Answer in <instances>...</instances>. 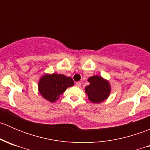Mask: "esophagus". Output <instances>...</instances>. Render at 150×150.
<instances>
[{
    "label": "esophagus",
    "mask_w": 150,
    "mask_h": 150,
    "mask_svg": "<svg viewBox=\"0 0 150 150\" xmlns=\"http://www.w3.org/2000/svg\"><path fill=\"white\" fill-rule=\"evenodd\" d=\"M75 86H76L77 87H80V86H81V83L80 82H76V83H75Z\"/></svg>",
    "instance_id": "1"
}]
</instances>
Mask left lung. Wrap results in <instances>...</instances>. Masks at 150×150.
Returning a JSON list of instances; mask_svg holds the SVG:
<instances>
[{"mask_svg":"<svg viewBox=\"0 0 150 150\" xmlns=\"http://www.w3.org/2000/svg\"><path fill=\"white\" fill-rule=\"evenodd\" d=\"M90 83L85 88V92L92 103H100L109 97L111 86L107 80L99 75H93L88 79Z\"/></svg>","mask_w":150,"mask_h":150,"instance_id":"left-lung-1","label":"left lung"}]
</instances>
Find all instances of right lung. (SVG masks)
I'll return each instance as SVG.
<instances>
[{
    "mask_svg": "<svg viewBox=\"0 0 150 150\" xmlns=\"http://www.w3.org/2000/svg\"><path fill=\"white\" fill-rule=\"evenodd\" d=\"M73 85L74 81L70 77L57 73L46 74L39 81L38 91L45 99L54 102L68 87Z\"/></svg>",
    "mask_w": 150,
    "mask_h": 150,
    "instance_id": "add662e5",
    "label": "right lung"
}]
</instances>
